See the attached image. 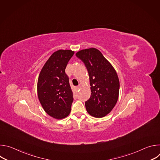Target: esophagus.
Returning <instances> with one entry per match:
<instances>
[{
    "instance_id": "obj_1",
    "label": "esophagus",
    "mask_w": 160,
    "mask_h": 160,
    "mask_svg": "<svg viewBox=\"0 0 160 160\" xmlns=\"http://www.w3.org/2000/svg\"><path fill=\"white\" fill-rule=\"evenodd\" d=\"M80 88H81V86H80V85H79V86H78V87H76V90H77V91H79Z\"/></svg>"
}]
</instances>
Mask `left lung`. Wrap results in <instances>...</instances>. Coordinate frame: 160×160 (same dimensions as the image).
Returning <instances> with one entry per match:
<instances>
[{
    "label": "left lung",
    "mask_w": 160,
    "mask_h": 160,
    "mask_svg": "<svg viewBox=\"0 0 160 160\" xmlns=\"http://www.w3.org/2000/svg\"><path fill=\"white\" fill-rule=\"evenodd\" d=\"M76 56L83 61L89 76L91 94L85 102L87 111L95 118L104 117L118 99L120 82L117 72L96 48L79 51Z\"/></svg>",
    "instance_id": "8db88e82"
}]
</instances>
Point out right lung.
Returning <instances> with one entry per match:
<instances>
[{
  "instance_id": "obj_1",
  "label": "right lung",
  "mask_w": 160,
  "mask_h": 160,
  "mask_svg": "<svg viewBox=\"0 0 160 160\" xmlns=\"http://www.w3.org/2000/svg\"><path fill=\"white\" fill-rule=\"evenodd\" d=\"M72 50H58L45 62L37 82V95L43 109L51 117H67L73 101L69 78L65 73L66 65L73 56Z\"/></svg>"
}]
</instances>
